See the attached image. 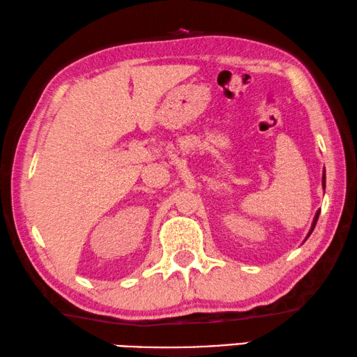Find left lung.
<instances>
[{
  "mask_svg": "<svg viewBox=\"0 0 357 357\" xmlns=\"http://www.w3.org/2000/svg\"><path fill=\"white\" fill-rule=\"evenodd\" d=\"M324 185H326V177H324V172H323V188H324ZM318 215H320V211H317V215H315V218H314V222H312V227H310L309 235L312 234V230L315 229V224H317V221H318ZM309 235H307V236H309Z\"/></svg>",
  "mask_w": 357,
  "mask_h": 357,
  "instance_id": "1",
  "label": "left lung"
}]
</instances>
